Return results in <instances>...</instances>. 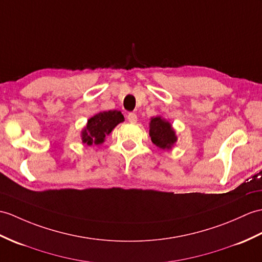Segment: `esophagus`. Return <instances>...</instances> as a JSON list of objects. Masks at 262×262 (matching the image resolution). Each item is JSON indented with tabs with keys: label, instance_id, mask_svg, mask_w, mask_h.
Returning <instances> with one entry per match:
<instances>
[{
	"label": "esophagus",
	"instance_id": "esophagus-1",
	"mask_svg": "<svg viewBox=\"0 0 262 262\" xmlns=\"http://www.w3.org/2000/svg\"><path fill=\"white\" fill-rule=\"evenodd\" d=\"M127 119H128L129 123L135 124L137 121V115L135 113H129L128 115H127Z\"/></svg>",
	"mask_w": 262,
	"mask_h": 262
}]
</instances>
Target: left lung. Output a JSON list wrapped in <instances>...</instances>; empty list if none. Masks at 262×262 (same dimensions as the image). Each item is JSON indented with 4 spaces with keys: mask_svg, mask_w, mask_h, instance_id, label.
<instances>
[{
    "mask_svg": "<svg viewBox=\"0 0 262 262\" xmlns=\"http://www.w3.org/2000/svg\"><path fill=\"white\" fill-rule=\"evenodd\" d=\"M149 135L151 142L162 149L171 148L172 145L176 142L172 125L161 117L151 118L149 124Z\"/></svg>",
    "mask_w": 262,
    "mask_h": 262,
    "instance_id": "obj_1",
    "label": "left lung"
}]
</instances>
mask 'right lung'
Masks as SVG:
<instances>
[{"label": "right lung", "mask_w": 262, "mask_h": 262, "mask_svg": "<svg viewBox=\"0 0 262 262\" xmlns=\"http://www.w3.org/2000/svg\"><path fill=\"white\" fill-rule=\"evenodd\" d=\"M121 121H124V116L117 111H108L95 115L88 120L87 126L82 130V142L87 145L101 144L105 137Z\"/></svg>", "instance_id": "1"}]
</instances>
